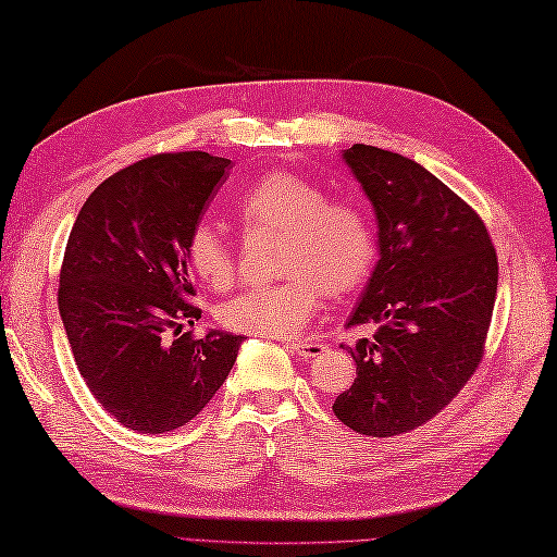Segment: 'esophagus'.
I'll list each match as a JSON object with an SVG mask.
<instances>
[{
	"instance_id": "34e87169",
	"label": "esophagus",
	"mask_w": 557,
	"mask_h": 557,
	"mask_svg": "<svg viewBox=\"0 0 557 557\" xmlns=\"http://www.w3.org/2000/svg\"><path fill=\"white\" fill-rule=\"evenodd\" d=\"M286 349H290L296 356H302V359H314V356L327 351V344L314 342V339H302V342H288Z\"/></svg>"
}]
</instances>
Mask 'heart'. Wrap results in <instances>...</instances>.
<instances>
[{
    "instance_id": "1",
    "label": "heart",
    "mask_w": 557,
    "mask_h": 557,
    "mask_svg": "<svg viewBox=\"0 0 557 557\" xmlns=\"http://www.w3.org/2000/svg\"><path fill=\"white\" fill-rule=\"evenodd\" d=\"M249 230L281 235L274 286H257L220 308L227 330L251 337L288 339L308 327L322 293L344 298L361 288L375 261V237L363 208L330 198L327 188L288 170L261 174L237 198ZM186 261L203 286L225 290L235 281V251L223 230L198 223L186 239Z\"/></svg>"
}]
</instances>
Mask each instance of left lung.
Instances as JSON below:
<instances>
[{"mask_svg":"<svg viewBox=\"0 0 557 557\" xmlns=\"http://www.w3.org/2000/svg\"><path fill=\"white\" fill-rule=\"evenodd\" d=\"M342 157L375 211L381 259L346 322L375 332L346 346L356 377L332 409L354 432L397 436L442 412L482 361L497 251L473 208L422 164L361 143Z\"/></svg>","mask_w":557,"mask_h":557,"instance_id":"obj_1","label":"left lung"}]
</instances>
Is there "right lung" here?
Masks as SVG:
<instances>
[{
	"label": "right lung",
	"mask_w": 557,
	"mask_h": 557,
	"mask_svg": "<svg viewBox=\"0 0 557 557\" xmlns=\"http://www.w3.org/2000/svg\"><path fill=\"white\" fill-rule=\"evenodd\" d=\"M230 160L154 154L101 182L72 225L58 306L91 395L140 434L180 429L225 383L245 337L182 332L201 310L186 239Z\"/></svg>",
	"instance_id": "right-lung-1"
}]
</instances>
